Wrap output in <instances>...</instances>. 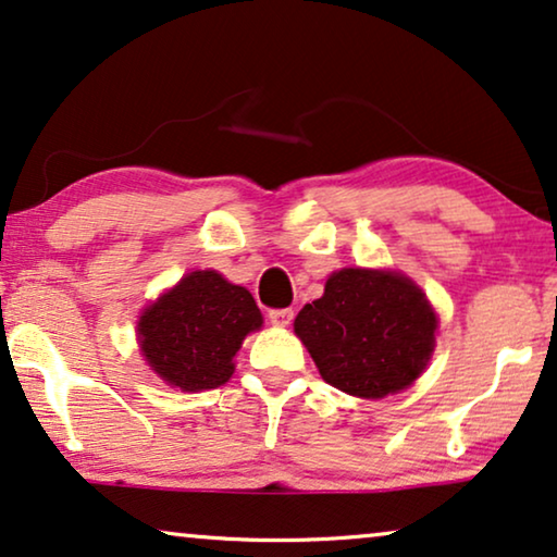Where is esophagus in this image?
<instances>
[{
  "mask_svg": "<svg viewBox=\"0 0 557 557\" xmlns=\"http://www.w3.org/2000/svg\"><path fill=\"white\" fill-rule=\"evenodd\" d=\"M269 319H271V324H276V326H288L294 319V311L292 309H271Z\"/></svg>",
  "mask_w": 557,
  "mask_h": 557,
  "instance_id": "1",
  "label": "esophagus"
}]
</instances>
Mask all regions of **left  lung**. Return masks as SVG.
<instances>
[{
  "label": "left lung",
  "mask_w": 557,
  "mask_h": 557,
  "mask_svg": "<svg viewBox=\"0 0 557 557\" xmlns=\"http://www.w3.org/2000/svg\"><path fill=\"white\" fill-rule=\"evenodd\" d=\"M438 317L413 281L395 271L342 269L322 299L294 319L319 375L342 393L377 400L406 391L429 364Z\"/></svg>",
  "instance_id": "1"
}]
</instances>
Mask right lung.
Returning <instances> with one entry per match:
<instances>
[{"mask_svg":"<svg viewBox=\"0 0 557 557\" xmlns=\"http://www.w3.org/2000/svg\"><path fill=\"white\" fill-rule=\"evenodd\" d=\"M261 324L248 288L218 271H193L141 311L136 337L144 360L166 385L200 393L233 377L235 352Z\"/></svg>","mask_w":557,"mask_h":557,"instance_id":"right-lung-1","label":"right lung"}]
</instances>
